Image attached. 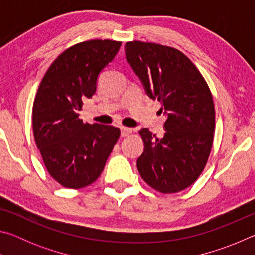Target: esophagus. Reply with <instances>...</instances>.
I'll return each instance as SVG.
<instances>
[{
    "label": "esophagus",
    "instance_id": "34e87169",
    "mask_svg": "<svg viewBox=\"0 0 255 255\" xmlns=\"http://www.w3.org/2000/svg\"><path fill=\"white\" fill-rule=\"evenodd\" d=\"M120 130H122V137H126L128 135H130L132 132V129L131 128H128V127H120Z\"/></svg>",
    "mask_w": 255,
    "mask_h": 255
}]
</instances>
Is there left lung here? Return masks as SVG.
Listing matches in <instances>:
<instances>
[{"label":"left lung","instance_id":"8db88e82","mask_svg":"<svg viewBox=\"0 0 255 255\" xmlns=\"http://www.w3.org/2000/svg\"><path fill=\"white\" fill-rule=\"evenodd\" d=\"M129 65L147 96L161 102L163 138L147 128L139 135L144 152L137 158L141 178L163 193L178 192L198 179L208 159L215 131V108L206 81L187 56L172 47L143 41L125 45Z\"/></svg>","mask_w":255,"mask_h":255}]
</instances>
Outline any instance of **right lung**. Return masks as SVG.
Listing matches in <instances>:
<instances>
[{
    "label": "right lung",
    "mask_w": 255,
    "mask_h": 255,
    "mask_svg": "<svg viewBox=\"0 0 255 255\" xmlns=\"http://www.w3.org/2000/svg\"><path fill=\"white\" fill-rule=\"evenodd\" d=\"M120 41L89 40L70 47L42 79L32 108L33 136L49 174L63 187L80 189L103 171L120 130L110 125L83 124L79 112L97 91L100 73Z\"/></svg>",
    "instance_id": "add662e5"
}]
</instances>
